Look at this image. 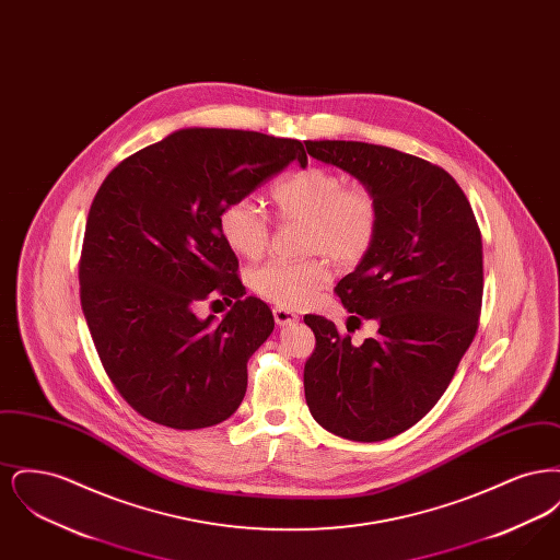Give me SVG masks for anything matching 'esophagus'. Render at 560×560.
<instances>
[{
	"label": "esophagus",
	"instance_id": "34e87169",
	"mask_svg": "<svg viewBox=\"0 0 560 560\" xmlns=\"http://www.w3.org/2000/svg\"><path fill=\"white\" fill-rule=\"evenodd\" d=\"M272 315H275V323L277 325H292L298 320V315L292 313L290 308H283V306H277L275 311H272Z\"/></svg>",
	"mask_w": 560,
	"mask_h": 560
}]
</instances>
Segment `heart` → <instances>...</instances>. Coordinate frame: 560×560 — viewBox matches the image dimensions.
Masks as SVG:
<instances>
[{
    "label": "heart",
    "mask_w": 560,
    "mask_h": 560,
    "mask_svg": "<svg viewBox=\"0 0 560 560\" xmlns=\"http://www.w3.org/2000/svg\"><path fill=\"white\" fill-rule=\"evenodd\" d=\"M279 215L306 220V249L329 254L340 265L363 260L377 235L380 208L372 188L347 178L331 167L311 163L281 178L272 187ZM220 233L243 258H260L270 241V222L252 199L231 201L220 213ZM331 270L323 256L302 262L270 260L249 272L256 293L285 308L308 304L329 283Z\"/></svg>",
    "instance_id": "heart-1"
}]
</instances>
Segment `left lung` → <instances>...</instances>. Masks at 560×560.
<instances>
[{"label": "left lung", "mask_w": 560, "mask_h": 560, "mask_svg": "<svg viewBox=\"0 0 560 560\" xmlns=\"http://www.w3.org/2000/svg\"><path fill=\"white\" fill-rule=\"evenodd\" d=\"M304 144L372 188L380 208L370 254L336 285L347 311L375 319L377 336L354 347L334 320L306 315L317 338L304 365L306 402L342 439L384 441L436 405L477 334L479 224L464 190L430 161L352 140Z\"/></svg>", "instance_id": "8db88e82"}]
</instances>
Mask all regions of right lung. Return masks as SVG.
<instances>
[{
  "instance_id": "1",
  "label": "right lung",
  "mask_w": 560,
  "mask_h": 560,
  "mask_svg": "<svg viewBox=\"0 0 560 560\" xmlns=\"http://www.w3.org/2000/svg\"><path fill=\"white\" fill-rule=\"evenodd\" d=\"M292 161L308 163L300 140L185 128L121 161L98 188L81 308L110 382L147 420L195 430L240 409L247 361L275 319L260 298H243L220 213ZM210 294L236 300L222 322L194 315Z\"/></svg>"
}]
</instances>
